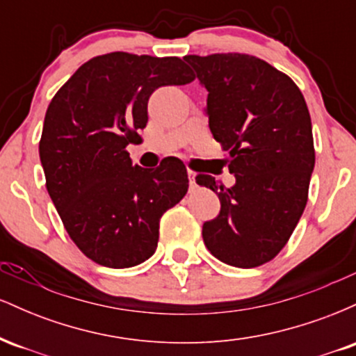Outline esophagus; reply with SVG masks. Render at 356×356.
Segmentation results:
<instances>
[{
    "instance_id": "34e87169",
    "label": "esophagus",
    "mask_w": 356,
    "mask_h": 356,
    "mask_svg": "<svg viewBox=\"0 0 356 356\" xmlns=\"http://www.w3.org/2000/svg\"><path fill=\"white\" fill-rule=\"evenodd\" d=\"M187 174H189V184H191V189H194V187H195V174L192 172V170H189V172H187Z\"/></svg>"
}]
</instances>
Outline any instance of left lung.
I'll return each mask as SVG.
<instances>
[{"mask_svg": "<svg viewBox=\"0 0 356 356\" xmlns=\"http://www.w3.org/2000/svg\"><path fill=\"white\" fill-rule=\"evenodd\" d=\"M184 60L209 92V129L236 177L232 187L195 177L220 201L202 226L204 244L229 266H261L286 246L308 202L314 145L305 97L286 73L246 53Z\"/></svg>", "mask_w": 356, "mask_h": 356, "instance_id": "8db88e82", "label": "left lung"}]
</instances>
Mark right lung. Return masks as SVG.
I'll return each mask as SVG.
<instances>
[{
    "instance_id": "right-lung-1",
    "label": "right lung",
    "mask_w": 356,
    "mask_h": 356,
    "mask_svg": "<svg viewBox=\"0 0 356 356\" xmlns=\"http://www.w3.org/2000/svg\"><path fill=\"white\" fill-rule=\"evenodd\" d=\"M194 79L177 56L113 51L81 65L48 105L40 138L47 191L73 243L100 266L149 259L162 214L186 195L182 161L144 169L127 145L147 125L155 88Z\"/></svg>"
}]
</instances>
